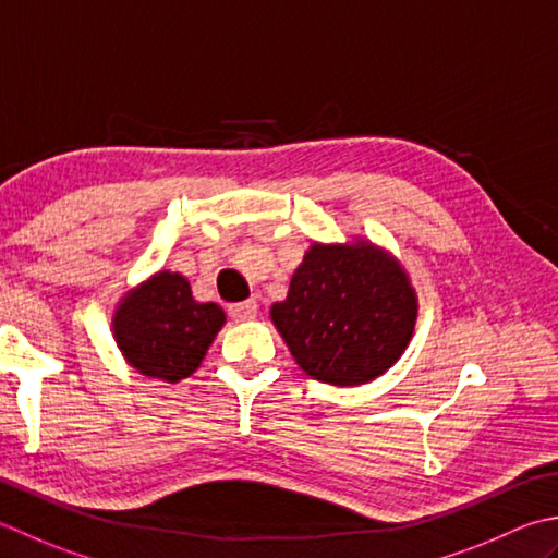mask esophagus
<instances>
[{
    "label": "esophagus",
    "instance_id": "obj_1",
    "mask_svg": "<svg viewBox=\"0 0 558 558\" xmlns=\"http://www.w3.org/2000/svg\"><path fill=\"white\" fill-rule=\"evenodd\" d=\"M227 312H229V316H232L234 322H248V319H256V314H258V304H256L254 300L236 302V304H229Z\"/></svg>",
    "mask_w": 558,
    "mask_h": 558
}]
</instances>
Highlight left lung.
Instances as JSON below:
<instances>
[{
    "mask_svg": "<svg viewBox=\"0 0 558 558\" xmlns=\"http://www.w3.org/2000/svg\"><path fill=\"white\" fill-rule=\"evenodd\" d=\"M416 290L369 242L312 244L270 319L310 377L355 387L385 375L413 336Z\"/></svg>",
    "mask_w": 558,
    "mask_h": 558,
    "instance_id": "1",
    "label": "left lung"
}]
</instances>
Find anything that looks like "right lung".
<instances>
[{"instance_id": "add662e5", "label": "right lung", "mask_w": 558, "mask_h": 558, "mask_svg": "<svg viewBox=\"0 0 558 558\" xmlns=\"http://www.w3.org/2000/svg\"><path fill=\"white\" fill-rule=\"evenodd\" d=\"M225 319L220 304L193 300L183 276L159 270L120 300L113 336L137 373L179 381L201 367Z\"/></svg>"}]
</instances>
